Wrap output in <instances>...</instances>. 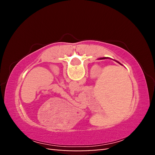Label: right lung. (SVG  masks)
I'll return each mask as SVG.
<instances>
[{
	"label": "right lung",
	"mask_w": 155,
	"mask_h": 155,
	"mask_svg": "<svg viewBox=\"0 0 155 155\" xmlns=\"http://www.w3.org/2000/svg\"><path fill=\"white\" fill-rule=\"evenodd\" d=\"M106 59V58H101L100 59Z\"/></svg>",
	"instance_id": "add662e5"
}]
</instances>
